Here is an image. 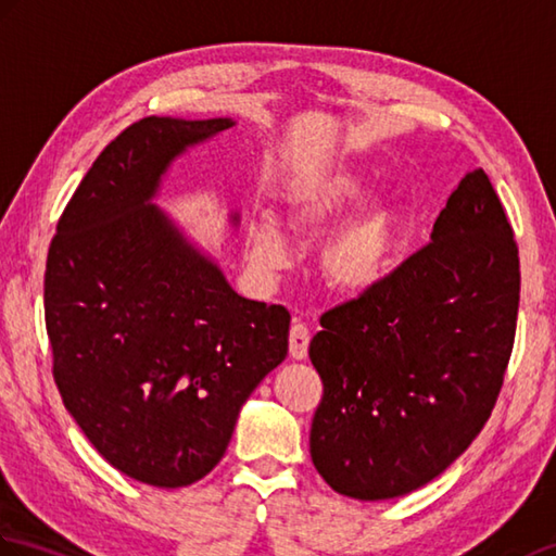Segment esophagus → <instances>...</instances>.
Listing matches in <instances>:
<instances>
[{"label": "esophagus", "mask_w": 556, "mask_h": 556, "mask_svg": "<svg viewBox=\"0 0 556 556\" xmlns=\"http://www.w3.org/2000/svg\"><path fill=\"white\" fill-rule=\"evenodd\" d=\"M307 345H309V329L303 325V321H293L289 331V355L293 359H305Z\"/></svg>", "instance_id": "obj_1"}]
</instances>
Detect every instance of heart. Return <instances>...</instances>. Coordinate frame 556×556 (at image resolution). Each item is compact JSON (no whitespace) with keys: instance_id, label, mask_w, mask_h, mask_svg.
<instances>
[{"instance_id":"b5f03b06","label":"heart","mask_w":556,"mask_h":556,"mask_svg":"<svg viewBox=\"0 0 556 556\" xmlns=\"http://www.w3.org/2000/svg\"><path fill=\"white\" fill-rule=\"evenodd\" d=\"M371 191V175L355 163H333L309 173L281 193L283 223L295 237H315L357 208ZM405 208L400 199L367 203L321 241L317 269L325 287L343 299L381 289L403 247ZM247 255L261 273L287 265V239L273 219H255L247 231Z\"/></svg>"}]
</instances>
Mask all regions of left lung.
<instances>
[{
	"mask_svg": "<svg viewBox=\"0 0 556 556\" xmlns=\"http://www.w3.org/2000/svg\"><path fill=\"white\" fill-rule=\"evenodd\" d=\"M519 249L488 175H464L431 243L363 299L321 315L309 359L325 395L309 457L337 493L407 495L481 433L509 365Z\"/></svg>",
	"mask_w": 556,
	"mask_h": 556,
	"instance_id": "left-lung-1",
	"label": "left lung"
}]
</instances>
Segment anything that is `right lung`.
<instances>
[{
	"label": "right lung",
	"mask_w": 556,
	"mask_h": 556,
	"mask_svg": "<svg viewBox=\"0 0 556 556\" xmlns=\"http://www.w3.org/2000/svg\"><path fill=\"white\" fill-rule=\"evenodd\" d=\"M231 125L132 123L83 177L47 255L63 405L111 467L156 488L215 469L241 405L289 353V309L239 295L151 203L177 156Z\"/></svg>",
	"instance_id": "1"
}]
</instances>
